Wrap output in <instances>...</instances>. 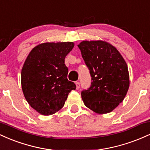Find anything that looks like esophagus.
Returning a JSON list of instances; mask_svg holds the SVG:
<instances>
[{"label":"esophagus","instance_id":"esophagus-1","mask_svg":"<svg viewBox=\"0 0 150 150\" xmlns=\"http://www.w3.org/2000/svg\"><path fill=\"white\" fill-rule=\"evenodd\" d=\"M75 85H76V89H78L80 88V82H78V81H77V82H75Z\"/></svg>","mask_w":150,"mask_h":150}]
</instances>
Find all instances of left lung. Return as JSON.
Returning a JSON list of instances; mask_svg holds the SVG:
<instances>
[{"mask_svg": "<svg viewBox=\"0 0 150 150\" xmlns=\"http://www.w3.org/2000/svg\"><path fill=\"white\" fill-rule=\"evenodd\" d=\"M77 46L92 77L90 87L81 92L84 104L95 113L111 112L129 88L125 60L114 46L103 41H84Z\"/></svg>", "mask_w": 150, "mask_h": 150, "instance_id": "8db88e82", "label": "left lung"}]
</instances>
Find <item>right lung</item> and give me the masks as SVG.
Instances as JSON below:
<instances>
[{
    "instance_id": "obj_1",
    "label": "right lung",
    "mask_w": 150,
    "mask_h": 150,
    "mask_svg": "<svg viewBox=\"0 0 150 150\" xmlns=\"http://www.w3.org/2000/svg\"><path fill=\"white\" fill-rule=\"evenodd\" d=\"M73 42L44 43L31 51L21 73L22 92L26 100L42 115L53 114L64 106L70 91L76 89L67 78L65 58Z\"/></svg>"
}]
</instances>
